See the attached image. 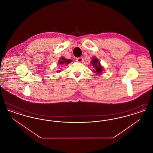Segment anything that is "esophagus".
<instances>
[{
  "label": "esophagus",
  "instance_id": "esophagus-1",
  "mask_svg": "<svg viewBox=\"0 0 153 153\" xmlns=\"http://www.w3.org/2000/svg\"><path fill=\"white\" fill-rule=\"evenodd\" d=\"M76 61H77V62H82L83 61V58L82 57H77V58H76Z\"/></svg>",
  "mask_w": 153,
  "mask_h": 153
}]
</instances>
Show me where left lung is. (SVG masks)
Listing matches in <instances>:
<instances>
[{
    "label": "left lung",
    "mask_w": 153,
    "mask_h": 153,
    "mask_svg": "<svg viewBox=\"0 0 153 153\" xmlns=\"http://www.w3.org/2000/svg\"><path fill=\"white\" fill-rule=\"evenodd\" d=\"M91 64L94 66V68H95V71H94L93 72L94 73L97 74H99L100 73H101L102 71V67L100 65V62H99V59L96 57L92 58V60L91 61Z\"/></svg>",
    "instance_id": "1"
}]
</instances>
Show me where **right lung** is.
<instances>
[{"instance_id": "add662e5", "label": "right lung", "mask_w": 153, "mask_h": 153, "mask_svg": "<svg viewBox=\"0 0 153 153\" xmlns=\"http://www.w3.org/2000/svg\"><path fill=\"white\" fill-rule=\"evenodd\" d=\"M72 61V60H71V59H66V58H64V57H61L60 59H59V62H58V64H59V65H67V64H69ZM61 71L59 70V71H57V72H59Z\"/></svg>"}]
</instances>
